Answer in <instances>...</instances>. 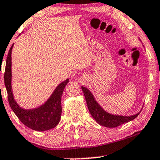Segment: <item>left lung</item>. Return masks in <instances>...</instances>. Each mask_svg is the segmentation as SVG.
I'll list each match as a JSON object with an SVG mask.
<instances>
[{
    "mask_svg": "<svg viewBox=\"0 0 160 160\" xmlns=\"http://www.w3.org/2000/svg\"><path fill=\"white\" fill-rule=\"evenodd\" d=\"M81 88H82L83 93L85 95V100H86L87 106L90 113H91L92 117L95 119L96 122L101 125L111 128L118 127V126L124 124V123L134 120L140 114V112H139V113L135 114V115L130 117L110 114L103 111L102 107L98 104V103L94 99L93 96L92 95V93L90 92L88 89L83 86Z\"/></svg>",
    "mask_w": 160,
    "mask_h": 160,
    "instance_id": "8db88e82",
    "label": "left lung"
}]
</instances>
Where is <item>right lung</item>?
<instances>
[{
    "mask_svg": "<svg viewBox=\"0 0 160 160\" xmlns=\"http://www.w3.org/2000/svg\"><path fill=\"white\" fill-rule=\"evenodd\" d=\"M13 45L8 51L5 72H4V82L7 91L8 100L9 105L14 114L19 120L27 127L37 131H45L55 128L59 122L62 114V98L63 91L69 79L62 82L53 92L50 98L41 107L35 109L25 110L19 107L13 97L12 91V50Z\"/></svg>",
    "mask_w": 160,
    "mask_h": 160,
    "instance_id": "1",
    "label": "right lung"
}]
</instances>
